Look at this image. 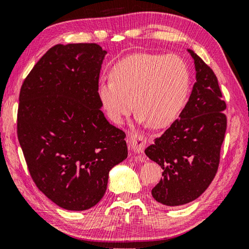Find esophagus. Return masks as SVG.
Instances as JSON below:
<instances>
[{"label":"esophagus","instance_id":"1","mask_svg":"<svg viewBox=\"0 0 249 249\" xmlns=\"http://www.w3.org/2000/svg\"><path fill=\"white\" fill-rule=\"evenodd\" d=\"M128 142H129L130 148H132L134 153L141 155L145 149L147 141L144 136H141V135H138L137 136V135H135V136H132L129 138Z\"/></svg>","mask_w":249,"mask_h":249}]
</instances>
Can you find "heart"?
Returning <instances> with one entry per match:
<instances>
[{"instance_id": "heart-1", "label": "heart", "mask_w": 249, "mask_h": 249, "mask_svg": "<svg viewBox=\"0 0 249 249\" xmlns=\"http://www.w3.org/2000/svg\"><path fill=\"white\" fill-rule=\"evenodd\" d=\"M109 80L99 84L96 93L116 124L123 123L136 107L138 122L166 127L179 116L190 90L188 66L176 54H130L112 66Z\"/></svg>"}]
</instances>
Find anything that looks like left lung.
<instances>
[{
  "instance_id": "left-lung-1",
  "label": "left lung",
  "mask_w": 249,
  "mask_h": 249,
  "mask_svg": "<svg viewBox=\"0 0 249 249\" xmlns=\"http://www.w3.org/2000/svg\"><path fill=\"white\" fill-rule=\"evenodd\" d=\"M187 52L196 69L190 98L179 119L145 149L163 170L151 195L167 206L187 204L208 189L216 175L226 130V104L216 75L193 50Z\"/></svg>"
}]
</instances>
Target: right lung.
Here are the masks:
<instances>
[{
	"label": "right lung",
	"mask_w": 249,
	"mask_h": 249,
	"mask_svg": "<svg viewBox=\"0 0 249 249\" xmlns=\"http://www.w3.org/2000/svg\"><path fill=\"white\" fill-rule=\"evenodd\" d=\"M107 53L96 44L53 46L19 92L18 136L29 174L65 210L98 204L109 171L127 158L125 133L107 120L96 93Z\"/></svg>",
	"instance_id": "add662e5"
}]
</instances>
